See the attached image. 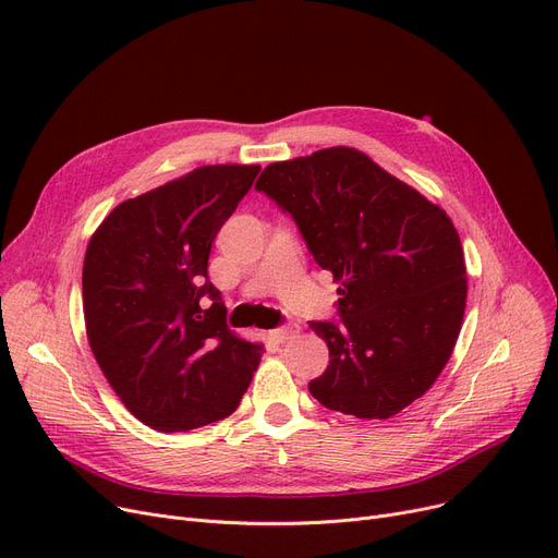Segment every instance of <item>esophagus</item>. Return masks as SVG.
Segmentation results:
<instances>
[{
	"label": "esophagus",
	"instance_id": "obj_1",
	"mask_svg": "<svg viewBox=\"0 0 558 558\" xmlns=\"http://www.w3.org/2000/svg\"><path fill=\"white\" fill-rule=\"evenodd\" d=\"M294 335H296V328H291V326H284V328H278V330L271 332V337H274L276 343H284L287 339H291Z\"/></svg>",
	"mask_w": 558,
	"mask_h": 558
}]
</instances>
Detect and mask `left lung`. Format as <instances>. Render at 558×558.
<instances>
[{
    "label": "left lung",
    "mask_w": 558,
    "mask_h": 558,
    "mask_svg": "<svg viewBox=\"0 0 558 558\" xmlns=\"http://www.w3.org/2000/svg\"><path fill=\"white\" fill-rule=\"evenodd\" d=\"M294 217L339 282V324H312L330 364L310 393L335 412L391 418L448 364L465 312L459 232L444 208L353 146L271 162L255 183Z\"/></svg>",
    "instance_id": "left-lung-1"
}]
</instances>
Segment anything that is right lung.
<instances>
[{
    "instance_id": "right-lung-1",
    "label": "right lung",
    "mask_w": 558,
    "mask_h": 558,
    "mask_svg": "<svg viewBox=\"0 0 558 558\" xmlns=\"http://www.w3.org/2000/svg\"><path fill=\"white\" fill-rule=\"evenodd\" d=\"M259 165H205L129 198L101 221L83 259L93 355L129 412L158 432H187L240 407L262 357L226 328L208 257ZM216 303L203 311L197 301Z\"/></svg>"
}]
</instances>
